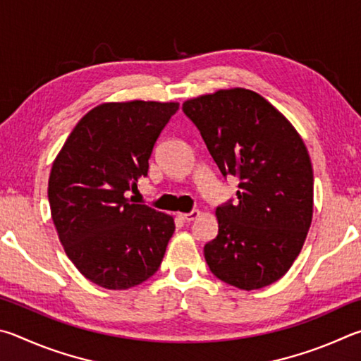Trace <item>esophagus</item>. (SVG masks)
<instances>
[{"label":"esophagus","instance_id":"obj_1","mask_svg":"<svg viewBox=\"0 0 361 361\" xmlns=\"http://www.w3.org/2000/svg\"><path fill=\"white\" fill-rule=\"evenodd\" d=\"M200 216V211H190V212H177V217L184 222H193L195 219Z\"/></svg>","mask_w":361,"mask_h":361}]
</instances>
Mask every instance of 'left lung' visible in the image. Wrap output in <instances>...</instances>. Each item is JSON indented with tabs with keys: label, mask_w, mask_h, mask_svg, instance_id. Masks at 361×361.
Returning a JSON list of instances; mask_svg holds the SVG:
<instances>
[{
	"label": "left lung",
	"mask_w": 361,
	"mask_h": 361,
	"mask_svg": "<svg viewBox=\"0 0 361 361\" xmlns=\"http://www.w3.org/2000/svg\"><path fill=\"white\" fill-rule=\"evenodd\" d=\"M225 177L238 176V203L216 209L219 235L204 245L209 269L241 290L279 281L300 255L314 212L311 157L300 133L247 88L200 94L182 104Z\"/></svg>",
	"instance_id": "obj_1"
}]
</instances>
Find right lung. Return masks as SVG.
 Listing matches in <instances>:
<instances>
[{
	"label": "right lung",
	"mask_w": 361,
	"mask_h": 361,
	"mask_svg": "<svg viewBox=\"0 0 361 361\" xmlns=\"http://www.w3.org/2000/svg\"><path fill=\"white\" fill-rule=\"evenodd\" d=\"M179 103L122 101L88 111L55 157L49 203L59 239L79 273L107 290H128L157 273L174 219L126 198Z\"/></svg>",
	"instance_id": "add662e5"
}]
</instances>
